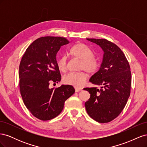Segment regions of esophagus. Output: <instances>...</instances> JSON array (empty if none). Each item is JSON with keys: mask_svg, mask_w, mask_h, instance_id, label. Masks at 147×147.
<instances>
[{"mask_svg": "<svg viewBox=\"0 0 147 147\" xmlns=\"http://www.w3.org/2000/svg\"><path fill=\"white\" fill-rule=\"evenodd\" d=\"M82 88H77V87H75V92H79L80 91H82Z\"/></svg>", "mask_w": 147, "mask_h": 147, "instance_id": "34e87169", "label": "esophagus"}]
</instances>
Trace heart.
Here are the masks:
<instances>
[{
	"label": "heart",
	"instance_id": "1",
	"mask_svg": "<svg viewBox=\"0 0 147 147\" xmlns=\"http://www.w3.org/2000/svg\"><path fill=\"white\" fill-rule=\"evenodd\" d=\"M70 55L73 57L81 60L80 69L85 70L90 74L96 72L99 67V61L94 56V53L86 45L82 43H78L70 48ZM57 65L61 72L67 70L66 57L62 56L57 61ZM88 77L84 72H72L65 75L63 77V82L67 84L76 87H80L85 82Z\"/></svg>",
	"mask_w": 147,
	"mask_h": 147
}]
</instances>
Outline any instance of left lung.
Here are the masks:
<instances>
[{
    "instance_id": "obj_1",
    "label": "left lung",
    "mask_w": 147,
    "mask_h": 147,
    "mask_svg": "<svg viewBox=\"0 0 147 147\" xmlns=\"http://www.w3.org/2000/svg\"><path fill=\"white\" fill-rule=\"evenodd\" d=\"M104 51L99 70L90 82L101 88H86L90 98L85 102L86 112L95 121L105 123L116 118L125 107L131 92V72L125 55L117 45L106 39L86 38Z\"/></svg>"
}]
</instances>
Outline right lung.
Instances as JSON below:
<instances>
[{
    "label": "right lung",
    "mask_w": 147,
    "mask_h": 147,
    "mask_svg": "<svg viewBox=\"0 0 147 147\" xmlns=\"http://www.w3.org/2000/svg\"><path fill=\"white\" fill-rule=\"evenodd\" d=\"M69 43L64 37L38 38L30 44L22 57L19 69L22 99L30 112L42 121L59 115L65 101L75 92L71 85L49 88L51 83L61 81L56 54L61 46Z\"/></svg>",
    "instance_id": "1"
}]
</instances>
